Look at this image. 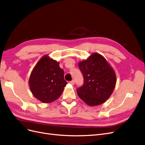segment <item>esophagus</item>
<instances>
[{
	"label": "esophagus",
	"instance_id": "obj_1",
	"mask_svg": "<svg viewBox=\"0 0 145 145\" xmlns=\"http://www.w3.org/2000/svg\"><path fill=\"white\" fill-rule=\"evenodd\" d=\"M69 83L70 84H71V85H73L74 84V81L73 80H71L70 82H69Z\"/></svg>",
	"mask_w": 145,
	"mask_h": 145
}]
</instances>
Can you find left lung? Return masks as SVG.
I'll use <instances>...</instances> for the list:
<instances>
[{
    "mask_svg": "<svg viewBox=\"0 0 145 145\" xmlns=\"http://www.w3.org/2000/svg\"><path fill=\"white\" fill-rule=\"evenodd\" d=\"M79 67L84 77V85L76 91L86 104L95 106L103 104L114 91L116 75L105 58L95 53L80 61Z\"/></svg>",
    "mask_w": 145,
    "mask_h": 145,
    "instance_id": "8db88e82",
    "label": "left lung"
}]
</instances>
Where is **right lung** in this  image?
Here are the masks:
<instances>
[{
  "mask_svg": "<svg viewBox=\"0 0 145 145\" xmlns=\"http://www.w3.org/2000/svg\"><path fill=\"white\" fill-rule=\"evenodd\" d=\"M67 82L59 63L46 55L39 60L31 73L29 85L33 95L41 102L50 103L58 99Z\"/></svg>",
  "mask_w": 145,
  "mask_h": 145,
  "instance_id": "add662e5",
  "label": "right lung"
}]
</instances>
